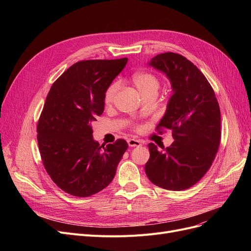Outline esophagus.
<instances>
[{
    "label": "esophagus",
    "instance_id": "34e87169",
    "mask_svg": "<svg viewBox=\"0 0 251 251\" xmlns=\"http://www.w3.org/2000/svg\"><path fill=\"white\" fill-rule=\"evenodd\" d=\"M127 142H128V144H129V147H131V148L140 147V146H141V141L138 140V139H136V138H129V139L127 140Z\"/></svg>",
    "mask_w": 251,
    "mask_h": 251
}]
</instances>
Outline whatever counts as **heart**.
I'll list each match as a JSON object with an SVG mask.
<instances>
[{"instance_id": "b5f03b06", "label": "heart", "mask_w": 251, "mask_h": 251, "mask_svg": "<svg viewBox=\"0 0 251 251\" xmlns=\"http://www.w3.org/2000/svg\"><path fill=\"white\" fill-rule=\"evenodd\" d=\"M132 82L135 85V87L139 90L140 94L146 98L148 96L153 95L155 96L157 89L160 87V80L151 72L142 71V72H136L132 75ZM119 89H120V83L118 81H115L111 83L107 89L104 91L103 95V101L105 104H110L115 100Z\"/></svg>"}]
</instances>
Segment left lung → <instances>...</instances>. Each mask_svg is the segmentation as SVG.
Returning <instances> with one entry per match:
<instances>
[{"mask_svg": "<svg viewBox=\"0 0 251 251\" xmlns=\"http://www.w3.org/2000/svg\"><path fill=\"white\" fill-rule=\"evenodd\" d=\"M163 71L173 88L155 130H172L173 143L162 151L149 143L148 178L161 188L192 187L212 166L221 142V112L215 91L202 72L182 55L163 52L150 63Z\"/></svg>", "mask_w": 251, "mask_h": 251, "instance_id": "left-lung-1", "label": "left lung"}]
</instances>
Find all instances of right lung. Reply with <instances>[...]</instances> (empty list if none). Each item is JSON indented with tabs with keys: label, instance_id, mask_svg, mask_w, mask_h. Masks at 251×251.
Here are the masks:
<instances>
[{
	"label": "right lung",
	"instance_id": "right-lung-1",
	"mask_svg": "<svg viewBox=\"0 0 251 251\" xmlns=\"http://www.w3.org/2000/svg\"><path fill=\"white\" fill-rule=\"evenodd\" d=\"M84 60L52 83L37 122V143L47 173L73 196L87 197L107 187L128 149L124 139L100 146L91 122L103 112V95L127 63Z\"/></svg>",
	"mask_w": 251,
	"mask_h": 251
}]
</instances>
